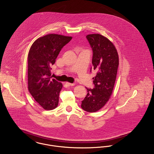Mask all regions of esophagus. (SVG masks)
Returning a JSON list of instances; mask_svg holds the SVG:
<instances>
[{
    "label": "esophagus",
    "mask_w": 154,
    "mask_h": 154,
    "mask_svg": "<svg viewBox=\"0 0 154 154\" xmlns=\"http://www.w3.org/2000/svg\"><path fill=\"white\" fill-rule=\"evenodd\" d=\"M66 84L68 86H74L75 85L74 83H70V82H66Z\"/></svg>",
    "instance_id": "obj_1"
}]
</instances>
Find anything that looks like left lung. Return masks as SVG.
Here are the masks:
<instances>
[{
	"label": "left lung",
	"instance_id": "obj_1",
	"mask_svg": "<svg viewBox=\"0 0 154 154\" xmlns=\"http://www.w3.org/2000/svg\"><path fill=\"white\" fill-rule=\"evenodd\" d=\"M93 56L92 63L97 74L92 79L94 88H87V94L82 101V108L95 112L107 103L114 88L119 66V55L113 44L99 34L87 35Z\"/></svg>",
	"mask_w": 154,
	"mask_h": 154
}]
</instances>
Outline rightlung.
I'll return each mask as SVG.
<instances>
[{
    "label": "right lung",
    "mask_w": 154,
    "mask_h": 154,
    "mask_svg": "<svg viewBox=\"0 0 154 154\" xmlns=\"http://www.w3.org/2000/svg\"><path fill=\"white\" fill-rule=\"evenodd\" d=\"M72 39V36L50 34L38 38L29 49L28 90L37 103L47 110L57 106L59 93L63 87L60 82L51 79V66L62 48Z\"/></svg>",
    "instance_id": "obj_1"
}]
</instances>
